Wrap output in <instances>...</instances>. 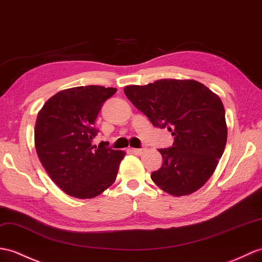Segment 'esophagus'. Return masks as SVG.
<instances>
[{"mask_svg":"<svg viewBox=\"0 0 262 262\" xmlns=\"http://www.w3.org/2000/svg\"><path fill=\"white\" fill-rule=\"evenodd\" d=\"M132 153H134L135 155H141L143 154V151L145 150L144 148H132Z\"/></svg>","mask_w":262,"mask_h":262,"instance_id":"esophagus-1","label":"esophagus"}]
</instances>
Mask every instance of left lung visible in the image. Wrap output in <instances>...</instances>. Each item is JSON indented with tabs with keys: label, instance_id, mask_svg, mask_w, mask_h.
Wrapping results in <instances>:
<instances>
[{
	"label": "left lung",
	"instance_id": "8db88e82",
	"mask_svg": "<svg viewBox=\"0 0 262 262\" xmlns=\"http://www.w3.org/2000/svg\"><path fill=\"white\" fill-rule=\"evenodd\" d=\"M124 93L155 127L174 136L172 147L160 148L162 167L150 175L174 196L202 187L215 171L227 144L226 111L220 97L195 80L161 79Z\"/></svg>",
	"mask_w": 262,
	"mask_h": 262
}]
</instances>
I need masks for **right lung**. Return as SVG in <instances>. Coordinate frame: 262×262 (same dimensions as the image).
Returning a JSON list of instances; mask_svg holds the SVG:
<instances>
[{"label":"right lung","instance_id":"right-lung-1","mask_svg":"<svg viewBox=\"0 0 262 262\" xmlns=\"http://www.w3.org/2000/svg\"><path fill=\"white\" fill-rule=\"evenodd\" d=\"M116 88L81 86L59 91L41 108L35 121L36 154L50 179L68 195L91 199L111 186L125 151L98 147L93 139L100 109Z\"/></svg>","mask_w":262,"mask_h":262}]
</instances>
